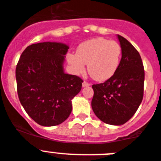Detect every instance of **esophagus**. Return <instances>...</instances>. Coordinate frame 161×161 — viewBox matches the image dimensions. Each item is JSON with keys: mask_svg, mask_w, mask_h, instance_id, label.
<instances>
[{"mask_svg": "<svg viewBox=\"0 0 161 161\" xmlns=\"http://www.w3.org/2000/svg\"><path fill=\"white\" fill-rule=\"evenodd\" d=\"M90 86V84L88 83L87 82H86V81H84L83 82H82V86H83V87H86V86Z\"/></svg>", "mask_w": 161, "mask_h": 161, "instance_id": "esophagus-1", "label": "esophagus"}]
</instances>
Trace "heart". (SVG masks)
<instances>
[{"instance_id":"obj_1","label":"heart","mask_w":161,"mask_h":161,"mask_svg":"<svg viewBox=\"0 0 161 161\" xmlns=\"http://www.w3.org/2000/svg\"><path fill=\"white\" fill-rule=\"evenodd\" d=\"M121 56V45L103 37L91 39L80 43L76 53H68L67 61L72 71L80 75L87 64L90 76L97 82H105L118 70Z\"/></svg>"}]
</instances>
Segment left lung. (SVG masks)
Returning a JSON list of instances; mask_svg holds the SVG:
<instances>
[{"label": "left lung", "mask_w": 161, "mask_h": 161, "mask_svg": "<svg viewBox=\"0 0 161 161\" xmlns=\"http://www.w3.org/2000/svg\"><path fill=\"white\" fill-rule=\"evenodd\" d=\"M121 59L116 73L103 83L94 84L91 106L103 122L113 125L125 124L134 115L144 95L145 70L139 52L118 35Z\"/></svg>", "instance_id": "8db88e82"}]
</instances>
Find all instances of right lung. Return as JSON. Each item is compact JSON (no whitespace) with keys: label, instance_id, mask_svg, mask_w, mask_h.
<instances>
[{"label":"right lung","instance_id":"add662e5","mask_svg":"<svg viewBox=\"0 0 161 161\" xmlns=\"http://www.w3.org/2000/svg\"><path fill=\"white\" fill-rule=\"evenodd\" d=\"M69 47L43 42L27 47L16 68L17 94L26 113L39 125L64 122L72 110L71 100L82 89V79L64 73Z\"/></svg>","mask_w":161,"mask_h":161}]
</instances>
